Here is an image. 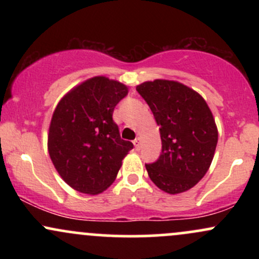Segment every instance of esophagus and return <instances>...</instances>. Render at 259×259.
<instances>
[{
	"label": "esophagus",
	"instance_id": "1",
	"mask_svg": "<svg viewBox=\"0 0 259 259\" xmlns=\"http://www.w3.org/2000/svg\"><path fill=\"white\" fill-rule=\"evenodd\" d=\"M140 145H141V140H140V138L134 140V146H135L136 150H140Z\"/></svg>",
	"mask_w": 259,
	"mask_h": 259
}]
</instances>
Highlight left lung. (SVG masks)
<instances>
[{"mask_svg":"<svg viewBox=\"0 0 259 259\" xmlns=\"http://www.w3.org/2000/svg\"><path fill=\"white\" fill-rule=\"evenodd\" d=\"M159 125L162 152L146 165L150 179L175 195L207 173L218 142L212 112L197 92L177 81L154 80L136 88Z\"/></svg>","mask_w":259,"mask_h":259,"instance_id":"8db88e82","label":"left lung"}]
</instances>
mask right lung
<instances>
[{
  "label": "right lung",
  "mask_w": 259,
  "mask_h": 259,
  "mask_svg": "<svg viewBox=\"0 0 259 259\" xmlns=\"http://www.w3.org/2000/svg\"><path fill=\"white\" fill-rule=\"evenodd\" d=\"M127 88L105 76L76 86L52 115L49 153L65 183L82 194L105 191L117 178L134 145L120 138L113 111Z\"/></svg>",
  "instance_id": "right-lung-1"
}]
</instances>
